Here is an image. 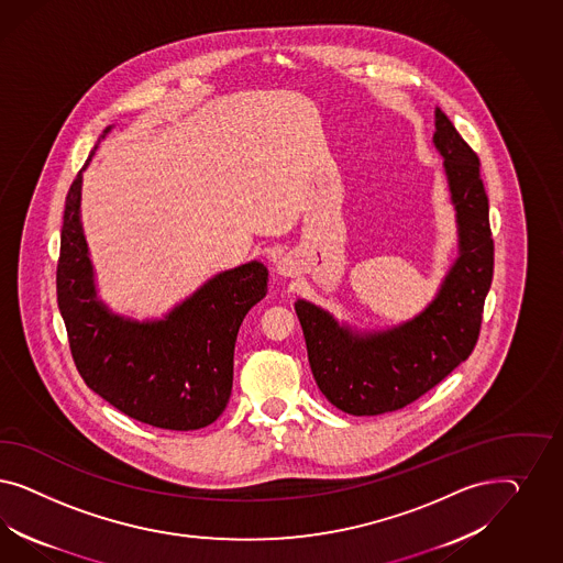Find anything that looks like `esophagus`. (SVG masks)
Segmentation results:
<instances>
[{"label":"esophagus","instance_id":"esophagus-1","mask_svg":"<svg viewBox=\"0 0 563 563\" xmlns=\"http://www.w3.org/2000/svg\"><path fill=\"white\" fill-rule=\"evenodd\" d=\"M276 273L280 276H295L297 274V262L292 257H283L276 262Z\"/></svg>","mask_w":563,"mask_h":563}]
</instances>
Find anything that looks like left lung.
<instances>
[{
	"label": "left lung",
	"mask_w": 563,
	"mask_h": 563,
	"mask_svg": "<svg viewBox=\"0 0 563 563\" xmlns=\"http://www.w3.org/2000/svg\"><path fill=\"white\" fill-rule=\"evenodd\" d=\"M433 146L442 154L459 231V256L433 301L386 330H358L339 322L324 307L295 301L318 388L336 409L355 417L407 407L466 361L477 344L494 278L489 200L477 154L440 107Z\"/></svg>",
	"instance_id": "obj_1"
}]
</instances>
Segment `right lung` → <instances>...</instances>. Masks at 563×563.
<instances>
[{
	"label": "right lung",
	"instance_id": "add662e5",
	"mask_svg": "<svg viewBox=\"0 0 563 563\" xmlns=\"http://www.w3.org/2000/svg\"><path fill=\"white\" fill-rule=\"evenodd\" d=\"M97 148L69 188L57 262V306L74 363L92 393L136 421L173 431L210 426L229 402L239 325L266 297L268 268L252 260L214 274L161 320L109 309L80 214L82 173Z\"/></svg>",
	"mask_w": 563,
	"mask_h": 563
}]
</instances>
